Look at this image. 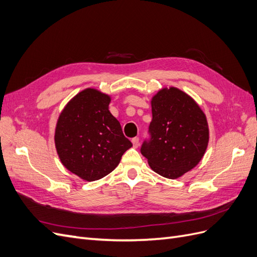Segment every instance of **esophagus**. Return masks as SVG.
<instances>
[{"instance_id": "1", "label": "esophagus", "mask_w": 257, "mask_h": 257, "mask_svg": "<svg viewBox=\"0 0 257 257\" xmlns=\"http://www.w3.org/2000/svg\"><path fill=\"white\" fill-rule=\"evenodd\" d=\"M132 143H133L134 148H137L139 146V138L138 137H134L133 139H132Z\"/></svg>"}]
</instances>
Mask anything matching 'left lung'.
I'll list each match as a JSON object with an SVG mask.
<instances>
[{
	"instance_id": "obj_1",
	"label": "left lung",
	"mask_w": 257,
	"mask_h": 257,
	"mask_svg": "<svg viewBox=\"0 0 257 257\" xmlns=\"http://www.w3.org/2000/svg\"><path fill=\"white\" fill-rule=\"evenodd\" d=\"M150 141L142 154L153 172L177 179L195 167L209 143L206 114L190 95L180 89L163 88L151 99Z\"/></svg>"
}]
</instances>
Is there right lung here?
I'll return each mask as SVG.
<instances>
[{
	"instance_id": "right-lung-1",
	"label": "right lung",
	"mask_w": 257,
	"mask_h": 257,
	"mask_svg": "<svg viewBox=\"0 0 257 257\" xmlns=\"http://www.w3.org/2000/svg\"><path fill=\"white\" fill-rule=\"evenodd\" d=\"M110 100L109 95L96 89H84L59 115L54 144L60 161L85 181L110 174L133 146L110 113Z\"/></svg>"
}]
</instances>
